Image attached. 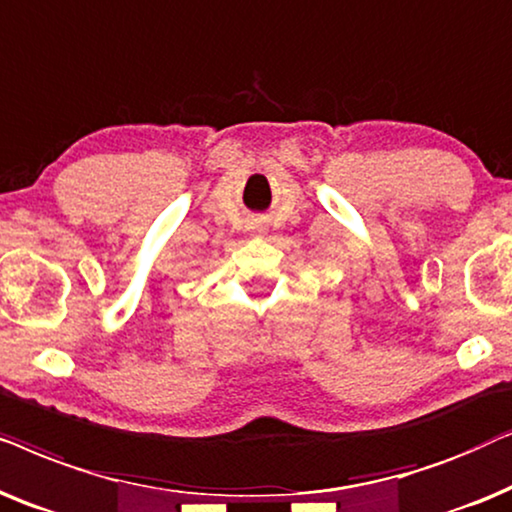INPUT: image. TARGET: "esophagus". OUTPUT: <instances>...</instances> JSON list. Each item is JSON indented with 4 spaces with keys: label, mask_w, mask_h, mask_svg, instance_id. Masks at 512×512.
<instances>
[{
    "label": "esophagus",
    "mask_w": 512,
    "mask_h": 512,
    "mask_svg": "<svg viewBox=\"0 0 512 512\" xmlns=\"http://www.w3.org/2000/svg\"><path fill=\"white\" fill-rule=\"evenodd\" d=\"M252 229H255V231H257V234H262V231H264V227H262V224H252Z\"/></svg>",
    "instance_id": "1"
}]
</instances>
